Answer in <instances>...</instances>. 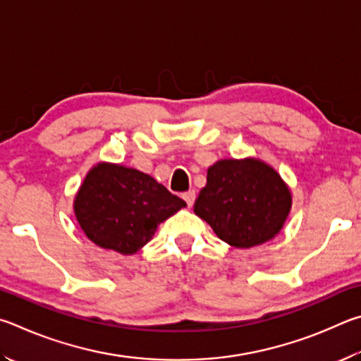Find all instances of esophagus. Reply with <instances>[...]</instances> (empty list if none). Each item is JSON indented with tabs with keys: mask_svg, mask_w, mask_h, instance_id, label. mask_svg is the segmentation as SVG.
Listing matches in <instances>:
<instances>
[{
	"mask_svg": "<svg viewBox=\"0 0 361 361\" xmlns=\"http://www.w3.org/2000/svg\"><path fill=\"white\" fill-rule=\"evenodd\" d=\"M182 198L185 200V203H187V206H188V207H192V206H193V203H195V192H193V190L187 192V193L182 195Z\"/></svg>",
	"mask_w": 361,
	"mask_h": 361,
	"instance_id": "1",
	"label": "esophagus"
}]
</instances>
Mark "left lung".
<instances>
[{
	"label": "left lung",
	"mask_w": 361,
	"mask_h": 361,
	"mask_svg": "<svg viewBox=\"0 0 361 361\" xmlns=\"http://www.w3.org/2000/svg\"><path fill=\"white\" fill-rule=\"evenodd\" d=\"M193 211L236 249H250L279 235L292 209V192L281 174L254 157L224 158L207 168Z\"/></svg>",
	"instance_id": "left-lung-1"
}]
</instances>
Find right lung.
I'll use <instances>...</instances> for the list:
<instances>
[{"label": "right lung", "mask_w": 361, "mask_h": 361, "mask_svg": "<svg viewBox=\"0 0 361 361\" xmlns=\"http://www.w3.org/2000/svg\"><path fill=\"white\" fill-rule=\"evenodd\" d=\"M185 206L142 171L99 161L80 184L73 209L93 244L133 255L154 238L158 225Z\"/></svg>", "instance_id": "obj_1"}]
</instances>
